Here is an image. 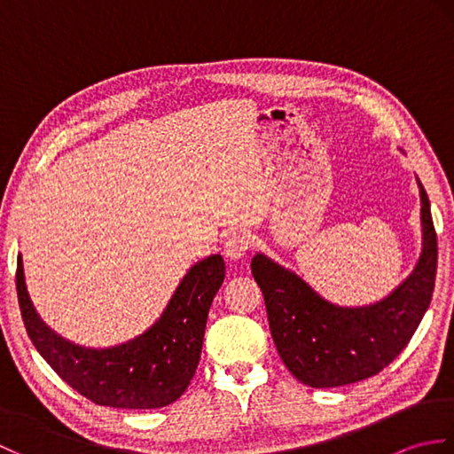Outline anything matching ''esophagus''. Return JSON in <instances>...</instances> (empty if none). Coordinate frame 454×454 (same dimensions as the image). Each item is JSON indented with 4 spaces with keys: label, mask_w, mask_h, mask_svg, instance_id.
I'll return each instance as SVG.
<instances>
[{
    "label": "esophagus",
    "mask_w": 454,
    "mask_h": 454,
    "mask_svg": "<svg viewBox=\"0 0 454 454\" xmlns=\"http://www.w3.org/2000/svg\"><path fill=\"white\" fill-rule=\"evenodd\" d=\"M249 247H252V238L242 232V230H238V232H234L226 239L224 252L230 259H239L249 252Z\"/></svg>",
    "instance_id": "1"
}]
</instances>
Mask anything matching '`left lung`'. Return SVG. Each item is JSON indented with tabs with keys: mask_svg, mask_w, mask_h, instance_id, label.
<instances>
[{
	"mask_svg": "<svg viewBox=\"0 0 454 454\" xmlns=\"http://www.w3.org/2000/svg\"><path fill=\"white\" fill-rule=\"evenodd\" d=\"M419 192V263L396 291L372 306H333L271 259L262 254L252 259V273L265 298L277 351L294 379L306 387H345L379 374L416 333L429 308L437 273V232L421 185Z\"/></svg>",
	"mask_w": 454,
	"mask_h": 454,
	"instance_id": "left-lung-1",
	"label": "left lung"
}]
</instances>
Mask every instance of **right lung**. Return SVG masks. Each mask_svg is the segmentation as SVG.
<instances>
[{"instance_id":"right-lung-1","label":"right lung","mask_w":454,"mask_h":454,"mask_svg":"<svg viewBox=\"0 0 454 454\" xmlns=\"http://www.w3.org/2000/svg\"><path fill=\"white\" fill-rule=\"evenodd\" d=\"M224 273L220 255L202 259L146 333L111 349H83L46 327L28 298L21 255L15 283L27 333L64 382L98 406L153 410L176 402L195 376L208 308Z\"/></svg>"}]
</instances>
